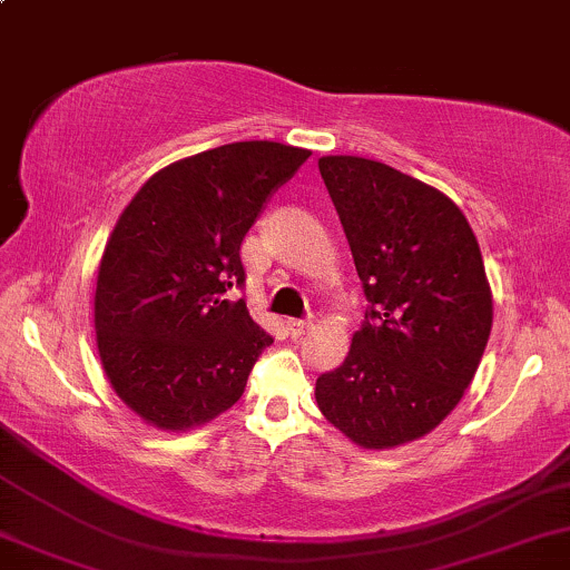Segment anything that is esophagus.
<instances>
[{
    "label": "esophagus",
    "mask_w": 570,
    "mask_h": 570,
    "mask_svg": "<svg viewBox=\"0 0 570 570\" xmlns=\"http://www.w3.org/2000/svg\"><path fill=\"white\" fill-rule=\"evenodd\" d=\"M308 330H312V320H287V333H291L293 338H301Z\"/></svg>",
    "instance_id": "34e87169"
}]
</instances>
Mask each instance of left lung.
<instances>
[{"mask_svg": "<svg viewBox=\"0 0 570 570\" xmlns=\"http://www.w3.org/2000/svg\"><path fill=\"white\" fill-rule=\"evenodd\" d=\"M367 314L341 367L317 377L325 417L364 449L431 433L460 404L491 333L479 240L460 208L381 160L320 158Z\"/></svg>", "mask_w": 570, "mask_h": 570, "instance_id": "1", "label": "left lung"}]
</instances>
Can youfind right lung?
Returning <instances> with one entry per match:
<instances>
[{"mask_svg": "<svg viewBox=\"0 0 570 570\" xmlns=\"http://www.w3.org/2000/svg\"><path fill=\"white\" fill-rule=\"evenodd\" d=\"M312 156L232 142L160 168L118 216L95 293L97 348L118 399L160 431H189L243 396L272 335L232 287L243 237Z\"/></svg>", "mask_w": 570, "mask_h": 570, "instance_id": "1", "label": "right lung"}]
</instances>
